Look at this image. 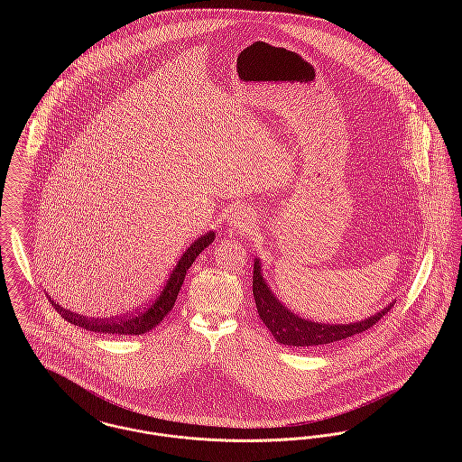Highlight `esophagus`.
Here are the masks:
<instances>
[{"label": "esophagus", "mask_w": 462, "mask_h": 462, "mask_svg": "<svg viewBox=\"0 0 462 462\" xmlns=\"http://www.w3.org/2000/svg\"><path fill=\"white\" fill-rule=\"evenodd\" d=\"M251 223H253V218H251V215H247L245 211H237V213H234L232 218H230V225H232L234 228H239V230H247V228L251 226Z\"/></svg>", "instance_id": "34e87169"}]
</instances>
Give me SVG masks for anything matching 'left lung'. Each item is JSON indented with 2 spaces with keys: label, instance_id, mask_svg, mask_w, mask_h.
<instances>
[{
  "label": "left lung",
  "instance_id": "left-lung-1",
  "mask_svg": "<svg viewBox=\"0 0 462 462\" xmlns=\"http://www.w3.org/2000/svg\"><path fill=\"white\" fill-rule=\"evenodd\" d=\"M253 294L256 308L260 313V319L263 320L264 326L273 334V337L287 346H298V348H310V346H326L336 341L348 339L356 334H362L364 330L371 329L375 326L384 313L393 307L384 308L377 315L369 317L362 322L355 324H319V322H310L292 311H289L266 286L263 277H262V264L256 260L254 262V270H253Z\"/></svg>",
  "mask_w": 462,
  "mask_h": 462
}]
</instances>
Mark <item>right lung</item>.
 Here are the masks:
<instances>
[{"mask_svg": "<svg viewBox=\"0 0 462 462\" xmlns=\"http://www.w3.org/2000/svg\"><path fill=\"white\" fill-rule=\"evenodd\" d=\"M215 241V232H208L206 236L199 237L198 241L192 242V245L183 253L180 262L175 266L173 273L170 275L168 282L161 294L155 298V301L149 303V307H142V310H134L132 313H126L117 319H88L79 313H74L70 310L60 307L59 303H53L50 300L51 307L55 308L60 317L83 329L100 332V334H117V336H138L145 334L147 330L154 329L162 322V319L168 315V311L175 307L176 296L180 292V287L183 284L187 270L192 266L194 260L204 251L206 245Z\"/></svg>", "mask_w": 462, "mask_h": 462, "instance_id": "obj_1", "label": "right lung"}]
</instances>
